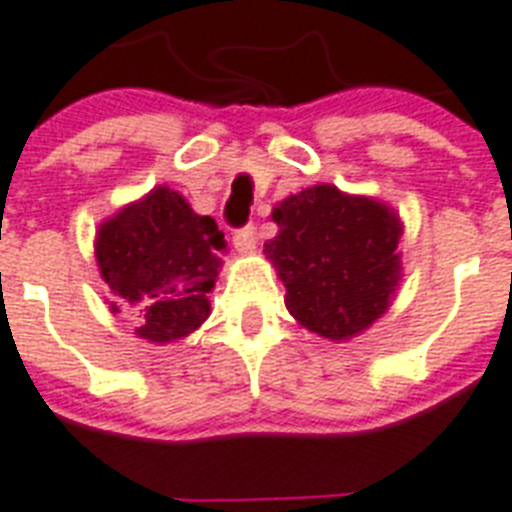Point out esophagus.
<instances>
[{
    "mask_svg": "<svg viewBox=\"0 0 512 512\" xmlns=\"http://www.w3.org/2000/svg\"><path fill=\"white\" fill-rule=\"evenodd\" d=\"M232 243H235V248L240 253H251L253 248H256V227H253V224H245V227L235 230Z\"/></svg>",
    "mask_w": 512,
    "mask_h": 512,
    "instance_id": "obj_1",
    "label": "esophagus"
}]
</instances>
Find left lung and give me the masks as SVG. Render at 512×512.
Masks as SVG:
<instances>
[{"instance_id":"obj_1","label":"left lung","mask_w":512,"mask_h":512,"mask_svg":"<svg viewBox=\"0 0 512 512\" xmlns=\"http://www.w3.org/2000/svg\"><path fill=\"white\" fill-rule=\"evenodd\" d=\"M272 219L280 232L264 243V253L301 325L346 341L386 312L402 269V222L391 208L317 185L282 200Z\"/></svg>"}]
</instances>
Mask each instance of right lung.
I'll list each match as a JSON object with an SVG mask.
<instances>
[{"label": "right lung", "instance_id": "right-lung-1", "mask_svg": "<svg viewBox=\"0 0 512 512\" xmlns=\"http://www.w3.org/2000/svg\"><path fill=\"white\" fill-rule=\"evenodd\" d=\"M222 248L224 232L211 216L195 214L179 192L155 187L102 224L94 256L116 298L113 312L118 304L137 306V335L169 343L190 335L211 312L208 293Z\"/></svg>", "mask_w": 512, "mask_h": 512}]
</instances>
